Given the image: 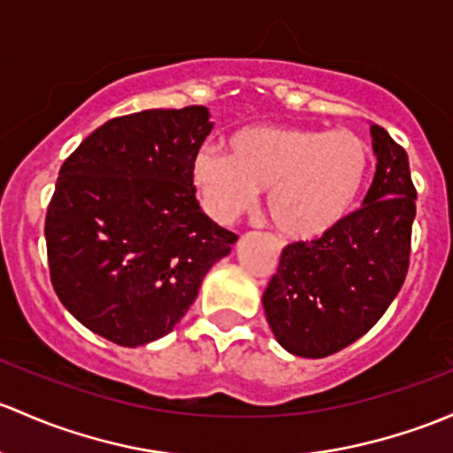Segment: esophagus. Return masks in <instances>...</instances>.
I'll list each match as a JSON object with an SVG mask.
<instances>
[{
	"mask_svg": "<svg viewBox=\"0 0 453 453\" xmlns=\"http://www.w3.org/2000/svg\"><path fill=\"white\" fill-rule=\"evenodd\" d=\"M275 245H278V247H280V242H275Z\"/></svg>",
	"mask_w": 453,
	"mask_h": 453,
	"instance_id": "esophagus-1",
	"label": "esophagus"
}]
</instances>
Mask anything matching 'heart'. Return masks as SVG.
Returning <instances> with one entry per match:
<instances>
[{"label":"heart","mask_w":453,"mask_h":453,"mask_svg":"<svg viewBox=\"0 0 453 453\" xmlns=\"http://www.w3.org/2000/svg\"><path fill=\"white\" fill-rule=\"evenodd\" d=\"M230 154L206 145L190 163L202 206L232 223L266 190V214L284 236L314 241L354 211L371 169V147L351 130L245 126L227 141Z\"/></svg>","instance_id":"obj_1"}]
</instances>
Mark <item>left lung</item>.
<instances>
[{"label": "left lung", "instance_id": "left-lung-1", "mask_svg": "<svg viewBox=\"0 0 453 453\" xmlns=\"http://www.w3.org/2000/svg\"><path fill=\"white\" fill-rule=\"evenodd\" d=\"M378 158L363 208L311 242L282 251L263 295L275 341L293 356L323 358L366 334L408 273L417 190L408 154L369 123Z\"/></svg>", "mask_w": 453, "mask_h": 453}]
</instances>
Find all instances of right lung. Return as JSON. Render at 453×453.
<instances>
[{"mask_svg":"<svg viewBox=\"0 0 453 453\" xmlns=\"http://www.w3.org/2000/svg\"><path fill=\"white\" fill-rule=\"evenodd\" d=\"M212 126L203 106L111 119L60 166L45 219L51 284L95 334L163 339L239 241L202 211L190 178Z\"/></svg>","mask_w":453,"mask_h":453,"instance_id":"obj_1","label":"right lung"}]
</instances>
